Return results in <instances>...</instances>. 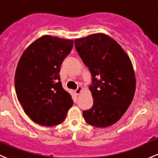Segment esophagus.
<instances>
[{
  "instance_id": "esophagus-1",
  "label": "esophagus",
  "mask_w": 158,
  "mask_h": 158,
  "mask_svg": "<svg viewBox=\"0 0 158 158\" xmlns=\"http://www.w3.org/2000/svg\"><path fill=\"white\" fill-rule=\"evenodd\" d=\"M82 91H83V87L79 86L77 88V89L76 90H75V93H76L77 95H80V94L82 92Z\"/></svg>"
}]
</instances>
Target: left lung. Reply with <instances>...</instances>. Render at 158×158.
Here are the masks:
<instances>
[{
    "label": "left lung",
    "instance_id": "1",
    "mask_svg": "<svg viewBox=\"0 0 158 158\" xmlns=\"http://www.w3.org/2000/svg\"><path fill=\"white\" fill-rule=\"evenodd\" d=\"M76 50L89 68L93 106L83 111L88 124L97 128L119 121L132 102L135 76L132 63L121 46L110 36L95 34L74 40Z\"/></svg>",
    "mask_w": 158,
    "mask_h": 158
}]
</instances>
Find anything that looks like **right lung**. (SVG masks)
<instances>
[{
  "label": "right lung",
  "instance_id": "obj_1",
  "mask_svg": "<svg viewBox=\"0 0 158 158\" xmlns=\"http://www.w3.org/2000/svg\"><path fill=\"white\" fill-rule=\"evenodd\" d=\"M73 45V40L44 35L30 44L20 58L15 92L24 112L37 124L48 127L61 124L73 106L59 76L62 63Z\"/></svg>",
  "mask_w": 158,
  "mask_h": 158
}]
</instances>
